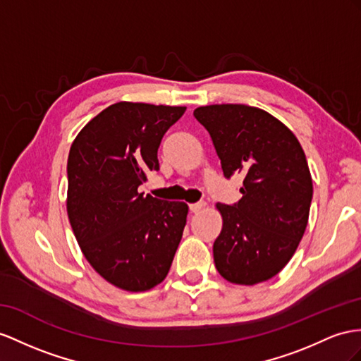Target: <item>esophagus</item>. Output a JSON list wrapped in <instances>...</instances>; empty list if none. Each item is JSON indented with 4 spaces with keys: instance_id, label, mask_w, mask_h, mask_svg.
I'll return each instance as SVG.
<instances>
[{
    "instance_id": "34e87169",
    "label": "esophagus",
    "mask_w": 361,
    "mask_h": 361,
    "mask_svg": "<svg viewBox=\"0 0 361 361\" xmlns=\"http://www.w3.org/2000/svg\"><path fill=\"white\" fill-rule=\"evenodd\" d=\"M206 207V202L204 201H200V202H193V204H189V209L192 214H198L202 209Z\"/></svg>"
}]
</instances>
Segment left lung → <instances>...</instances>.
<instances>
[{
  "label": "left lung",
  "mask_w": 361,
  "mask_h": 361,
  "mask_svg": "<svg viewBox=\"0 0 361 361\" xmlns=\"http://www.w3.org/2000/svg\"><path fill=\"white\" fill-rule=\"evenodd\" d=\"M193 116L214 142L224 177L245 178L236 204L218 202L223 230L214 261L226 281L255 285L288 264L308 224L312 180L295 135L267 111L238 104L200 106Z\"/></svg>",
  "instance_id": "1"
}]
</instances>
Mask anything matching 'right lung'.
I'll list each match as a JSON object with an SVG mask.
<instances>
[{
	"label": "right lung",
	"mask_w": 361,
	"mask_h": 361,
	"mask_svg": "<svg viewBox=\"0 0 361 361\" xmlns=\"http://www.w3.org/2000/svg\"><path fill=\"white\" fill-rule=\"evenodd\" d=\"M186 106L117 102L82 128L68 154L67 214L82 253L105 281L147 291L168 276L188 204L138 192L159 171L164 133Z\"/></svg>",
	"instance_id": "right-lung-1"
}]
</instances>
